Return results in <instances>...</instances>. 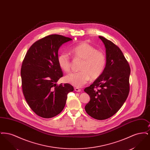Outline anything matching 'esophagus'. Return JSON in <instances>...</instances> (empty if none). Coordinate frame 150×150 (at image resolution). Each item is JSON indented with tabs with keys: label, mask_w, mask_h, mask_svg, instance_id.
Returning <instances> with one entry per match:
<instances>
[{
	"label": "esophagus",
	"mask_w": 150,
	"mask_h": 150,
	"mask_svg": "<svg viewBox=\"0 0 150 150\" xmlns=\"http://www.w3.org/2000/svg\"><path fill=\"white\" fill-rule=\"evenodd\" d=\"M75 92H80L81 91V90L80 89H79V88H75Z\"/></svg>",
	"instance_id": "1"
}]
</instances>
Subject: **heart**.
I'll use <instances>...</instances> for the list:
<instances>
[{
    "instance_id": "1",
    "label": "heart",
    "mask_w": 150,
    "mask_h": 150,
    "mask_svg": "<svg viewBox=\"0 0 150 150\" xmlns=\"http://www.w3.org/2000/svg\"><path fill=\"white\" fill-rule=\"evenodd\" d=\"M70 52L74 59L82 60L80 66V71L66 75L64 81L75 87L85 85L91 79L98 78L104 71L106 64L105 54L86 42L79 43L72 47ZM59 67L64 72L70 70L71 61L66 53H61L58 57Z\"/></svg>"
}]
</instances>
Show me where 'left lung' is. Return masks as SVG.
Wrapping results in <instances>:
<instances>
[{"label": "left lung", "instance_id": "obj_1", "mask_svg": "<svg viewBox=\"0 0 150 150\" xmlns=\"http://www.w3.org/2000/svg\"><path fill=\"white\" fill-rule=\"evenodd\" d=\"M99 38L106 48V67L102 75L86 88L84 92L91 97L85 106L86 113L95 119L102 120L115 114L127 100L130 69L117 46L104 37L99 36Z\"/></svg>", "mask_w": 150, "mask_h": 150}]
</instances>
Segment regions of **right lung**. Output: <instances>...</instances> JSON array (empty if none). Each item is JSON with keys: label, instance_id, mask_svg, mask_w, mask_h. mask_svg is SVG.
Instances as JSON below:
<instances>
[{"label": "right lung", "instance_id": "add662e5", "mask_svg": "<svg viewBox=\"0 0 150 150\" xmlns=\"http://www.w3.org/2000/svg\"><path fill=\"white\" fill-rule=\"evenodd\" d=\"M72 39L50 35L36 41L29 48L21 70L22 88L31 109L43 118H51L64 108L67 94L74 91L67 83L57 86L62 77L58 63V52Z\"/></svg>", "mask_w": 150, "mask_h": 150}]
</instances>
